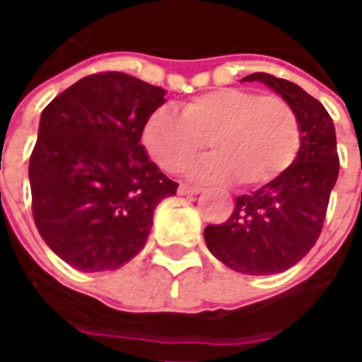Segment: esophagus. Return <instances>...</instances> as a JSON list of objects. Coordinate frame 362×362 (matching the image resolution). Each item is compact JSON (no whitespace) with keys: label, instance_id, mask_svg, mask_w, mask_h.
Instances as JSON below:
<instances>
[{"label":"esophagus","instance_id":"1","mask_svg":"<svg viewBox=\"0 0 362 362\" xmlns=\"http://www.w3.org/2000/svg\"><path fill=\"white\" fill-rule=\"evenodd\" d=\"M204 188H197V186H189V184H180L178 186V194L180 196H197V194H202Z\"/></svg>","mask_w":362,"mask_h":362}]
</instances>
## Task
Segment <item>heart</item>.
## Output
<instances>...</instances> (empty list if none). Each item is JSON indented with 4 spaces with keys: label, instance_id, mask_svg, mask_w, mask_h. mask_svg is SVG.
Masks as SVG:
<instances>
[{
    "label": "heart",
    "instance_id": "1",
    "mask_svg": "<svg viewBox=\"0 0 362 362\" xmlns=\"http://www.w3.org/2000/svg\"><path fill=\"white\" fill-rule=\"evenodd\" d=\"M143 147L163 170L176 173L209 143L215 153L199 158L188 176L258 188L287 170L300 149V126L291 104L279 96L246 89H217L180 106L151 114Z\"/></svg>",
    "mask_w": 362,
    "mask_h": 362
}]
</instances>
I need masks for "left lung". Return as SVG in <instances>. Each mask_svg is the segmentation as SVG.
Here are the masks:
<instances>
[{
	"label": "left lung",
	"instance_id": "obj_1",
	"mask_svg": "<svg viewBox=\"0 0 362 362\" xmlns=\"http://www.w3.org/2000/svg\"><path fill=\"white\" fill-rule=\"evenodd\" d=\"M243 81L267 85L291 104L300 149L287 170L252 194L236 197L223 225L205 227V244L225 266L246 275H272L298 264L316 244L339 174L335 127L327 110L298 85L269 74Z\"/></svg>",
	"mask_w": 362,
	"mask_h": 362
}]
</instances>
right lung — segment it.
<instances>
[{
	"label": "right lung",
	"instance_id": "right-lung-1",
	"mask_svg": "<svg viewBox=\"0 0 362 362\" xmlns=\"http://www.w3.org/2000/svg\"><path fill=\"white\" fill-rule=\"evenodd\" d=\"M166 90L119 71L83 77L40 114L28 163L33 215L52 252L79 272L139 254L157 205L176 194L141 145Z\"/></svg>",
	"mask_w": 362,
	"mask_h": 362
}]
</instances>
